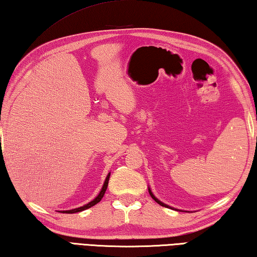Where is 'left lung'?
I'll return each mask as SVG.
<instances>
[{
    "label": "left lung",
    "instance_id": "left-lung-1",
    "mask_svg": "<svg viewBox=\"0 0 257 257\" xmlns=\"http://www.w3.org/2000/svg\"><path fill=\"white\" fill-rule=\"evenodd\" d=\"M148 191H149V194H151V197H152V198H153L154 200H155V201H156V202H157L158 204H161V206H162V207H167V208H170L169 206H166V204H164V203H163V202H161V201H160V200H158V199H156V198H155V195H154V194L152 193V191H151V190H149V189H148Z\"/></svg>",
    "mask_w": 257,
    "mask_h": 257
}]
</instances>
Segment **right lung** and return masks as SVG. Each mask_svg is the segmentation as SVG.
<instances>
[{
  "mask_svg": "<svg viewBox=\"0 0 257 257\" xmlns=\"http://www.w3.org/2000/svg\"><path fill=\"white\" fill-rule=\"evenodd\" d=\"M109 177H110V173L108 174V176H106V179H105V181H104V184H103V186H102V190H101V192L99 193V195H97V197H96L94 200H92V201H91L90 203L85 204V206L80 207V208H76V209L67 210V211H63V213H75V212H80V211H83V210H86V209H88V208H91V207H93V206H95L96 203H99V202L101 201V199L103 198V195H104L105 191H106V188H108V183H109Z\"/></svg>",
  "mask_w": 257,
  "mask_h": 257,
  "instance_id": "obj_1",
  "label": "right lung"
}]
</instances>
